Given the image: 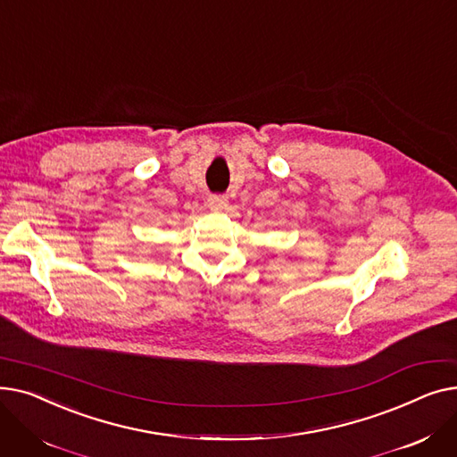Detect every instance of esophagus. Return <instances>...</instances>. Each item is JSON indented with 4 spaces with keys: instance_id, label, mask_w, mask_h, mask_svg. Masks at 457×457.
<instances>
[{
    "instance_id": "esophagus-1",
    "label": "esophagus",
    "mask_w": 457,
    "mask_h": 457,
    "mask_svg": "<svg viewBox=\"0 0 457 457\" xmlns=\"http://www.w3.org/2000/svg\"><path fill=\"white\" fill-rule=\"evenodd\" d=\"M207 205L212 209V211H224L226 205H228V200L226 196H220V195H211L207 198Z\"/></svg>"
}]
</instances>
